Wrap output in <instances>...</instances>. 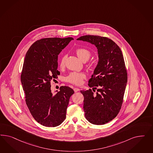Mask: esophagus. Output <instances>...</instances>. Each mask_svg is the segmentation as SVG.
<instances>
[{
  "mask_svg": "<svg viewBox=\"0 0 153 153\" xmlns=\"http://www.w3.org/2000/svg\"><path fill=\"white\" fill-rule=\"evenodd\" d=\"M74 91L75 93H76V92H77V91H79V88H74Z\"/></svg>",
  "mask_w": 153,
  "mask_h": 153,
  "instance_id": "1",
  "label": "esophagus"
}]
</instances>
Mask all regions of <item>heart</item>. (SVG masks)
<instances>
[{
  "mask_svg": "<svg viewBox=\"0 0 153 153\" xmlns=\"http://www.w3.org/2000/svg\"><path fill=\"white\" fill-rule=\"evenodd\" d=\"M76 53L79 58L83 61L85 59H88L90 56V52L88 49L79 48L76 49ZM65 56H63L60 59L59 66L60 68H63L65 65ZM86 77V75L82 72H72L67 77V81L70 83H73L76 85H80L82 83L83 79Z\"/></svg>",
  "mask_w": 153,
  "mask_h": 153,
  "instance_id": "b5f03b06",
  "label": "heart"
}]
</instances>
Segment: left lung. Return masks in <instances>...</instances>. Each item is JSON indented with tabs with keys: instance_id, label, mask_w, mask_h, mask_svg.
I'll list each match as a JSON object with an SVG mask.
<instances>
[{
	"instance_id": "left-lung-1",
	"label": "left lung",
	"mask_w": 153,
	"mask_h": 153,
	"mask_svg": "<svg viewBox=\"0 0 153 153\" xmlns=\"http://www.w3.org/2000/svg\"><path fill=\"white\" fill-rule=\"evenodd\" d=\"M77 40L97 48L99 61L88 81V86L93 88L81 93L87 120L94 125H104L117 116L123 102L127 82L123 56L120 47L108 37L85 35Z\"/></svg>"
}]
</instances>
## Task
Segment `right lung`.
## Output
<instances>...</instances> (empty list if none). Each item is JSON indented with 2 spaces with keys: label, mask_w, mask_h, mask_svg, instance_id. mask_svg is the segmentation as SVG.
Returning <instances> with one entry per match:
<instances>
[{
  "label": "right lung",
  "mask_w": 153,
  "mask_h": 153,
  "mask_svg": "<svg viewBox=\"0 0 153 153\" xmlns=\"http://www.w3.org/2000/svg\"><path fill=\"white\" fill-rule=\"evenodd\" d=\"M72 37L44 38L35 42L24 60L21 81L26 102L33 118L46 127H56L65 120L70 98L74 91L60 86L51 92V81L58 78V57Z\"/></svg>",
  "instance_id": "right-lung-1"
}]
</instances>
